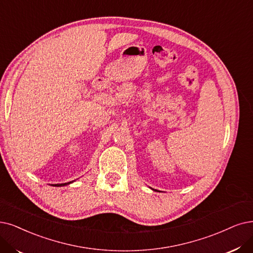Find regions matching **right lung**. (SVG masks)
<instances>
[{
	"mask_svg": "<svg viewBox=\"0 0 253 253\" xmlns=\"http://www.w3.org/2000/svg\"><path fill=\"white\" fill-rule=\"evenodd\" d=\"M73 181H74V180H73ZM73 181H69V183H65V184H56V185H53V186H55V187H61V186H66V185L72 184Z\"/></svg>",
	"mask_w": 253,
	"mask_h": 253,
	"instance_id": "right-lung-1",
	"label": "right lung"
}]
</instances>
